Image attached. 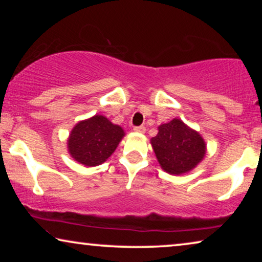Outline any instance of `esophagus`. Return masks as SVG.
I'll return each mask as SVG.
<instances>
[{
    "label": "esophagus",
    "mask_w": 262,
    "mask_h": 262,
    "mask_svg": "<svg viewBox=\"0 0 262 262\" xmlns=\"http://www.w3.org/2000/svg\"><path fill=\"white\" fill-rule=\"evenodd\" d=\"M134 131L139 132V134H144V132H145V126H143V125H141V126H135L134 127Z\"/></svg>",
    "instance_id": "obj_1"
}]
</instances>
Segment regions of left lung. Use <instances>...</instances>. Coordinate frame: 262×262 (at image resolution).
Wrapping results in <instances>:
<instances>
[{"label":"left lung","instance_id":"1","mask_svg":"<svg viewBox=\"0 0 262 262\" xmlns=\"http://www.w3.org/2000/svg\"><path fill=\"white\" fill-rule=\"evenodd\" d=\"M150 142L161 168L174 175L192 170L206 154L205 141L199 132L178 118L160 125L159 134Z\"/></svg>","mask_w":262,"mask_h":262}]
</instances>
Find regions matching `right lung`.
I'll return each instance as SVG.
<instances>
[{
    "label": "right lung",
    "mask_w": 262,
    "mask_h": 262,
    "mask_svg": "<svg viewBox=\"0 0 262 262\" xmlns=\"http://www.w3.org/2000/svg\"><path fill=\"white\" fill-rule=\"evenodd\" d=\"M125 132L103 116L82 120L75 125L68 138L71 157L87 167L99 166L114 152Z\"/></svg>",
    "instance_id": "obj_1"
}]
</instances>
